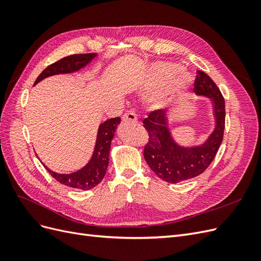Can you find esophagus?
I'll list each match as a JSON object with an SVG mask.
<instances>
[{"instance_id": "34e87169", "label": "esophagus", "mask_w": 261, "mask_h": 261, "mask_svg": "<svg viewBox=\"0 0 261 261\" xmlns=\"http://www.w3.org/2000/svg\"><path fill=\"white\" fill-rule=\"evenodd\" d=\"M123 121L126 123H136L138 121L137 114L134 112L133 110H128V111L123 115Z\"/></svg>"}]
</instances>
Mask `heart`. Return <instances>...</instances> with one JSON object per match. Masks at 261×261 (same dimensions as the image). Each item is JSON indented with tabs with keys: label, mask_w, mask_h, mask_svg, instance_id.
Returning a JSON list of instances; mask_svg holds the SVG:
<instances>
[{
	"label": "heart",
	"mask_w": 261,
	"mask_h": 261,
	"mask_svg": "<svg viewBox=\"0 0 261 261\" xmlns=\"http://www.w3.org/2000/svg\"><path fill=\"white\" fill-rule=\"evenodd\" d=\"M178 72V66L172 63H156L150 70L149 84L153 87H162L167 85L173 76L175 78L171 81L169 86L167 96H175L184 92L189 84H191V76L186 72Z\"/></svg>",
	"instance_id": "b5f03b06"
}]
</instances>
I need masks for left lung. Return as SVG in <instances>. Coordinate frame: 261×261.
<instances>
[{
    "label": "left lung",
    "mask_w": 261,
    "mask_h": 261,
    "mask_svg": "<svg viewBox=\"0 0 261 261\" xmlns=\"http://www.w3.org/2000/svg\"><path fill=\"white\" fill-rule=\"evenodd\" d=\"M194 91L212 102L216 126L202 145L183 147L175 143L169 129L165 110L150 112L143 121L149 139L144 149L145 160L154 174L168 183H179L198 176L215 159L223 140L225 126L224 98L218 86L202 70H197Z\"/></svg>",
    "instance_id": "obj_1"
}]
</instances>
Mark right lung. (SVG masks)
<instances>
[{
  "mask_svg": "<svg viewBox=\"0 0 261 261\" xmlns=\"http://www.w3.org/2000/svg\"><path fill=\"white\" fill-rule=\"evenodd\" d=\"M96 57V53H87L73 54L69 55V57L63 58L42 70V73L36 80L35 85L49 76L77 72V70L88 65ZM120 123V117H113L109 118L106 122L100 124L92 156L90 161L83 169L74 173H70V174H60V173L51 171L44 164L43 167L61 184L66 185L68 187L88 191V189L97 186L106 175L109 165V154L110 148H111V141L115 135V129L117 125Z\"/></svg>",
  "mask_w": 261,
  "mask_h": 261,
  "instance_id": "add662e5",
  "label": "right lung"
}]
</instances>
